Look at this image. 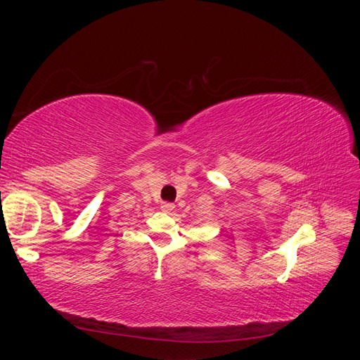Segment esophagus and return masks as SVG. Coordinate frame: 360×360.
<instances>
[{"instance_id":"esophagus-1","label":"esophagus","mask_w":360,"mask_h":360,"mask_svg":"<svg viewBox=\"0 0 360 360\" xmlns=\"http://www.w3.org/2000/svg\"><path fill=\"white\" fill-rule=\"evenodd\" d=\"M174 209H176V205H174L172 202H162V204H160V210L165 212V213H169V212H172Z\"/></svg>"}]
</instances>
